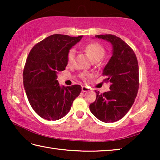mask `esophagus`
Here are the masks:
<instances>
[{
	"label": "esophagus",
	"instance_id": "34e87169",
	"mask_svg": "<svg viewBox=\"0 0 160 160\" xmlns=\"http://www.w3.org/2000/svg\"><path fill=\"white\" fill-rule=\"evenodd\" d=\"M89 90H90V89H89L88 88H87V87H85V86L82 87V91L84 92H88Z\"/></svg>",
	"mask_w": 160,
	"mask_h": 160
}]
</instances>
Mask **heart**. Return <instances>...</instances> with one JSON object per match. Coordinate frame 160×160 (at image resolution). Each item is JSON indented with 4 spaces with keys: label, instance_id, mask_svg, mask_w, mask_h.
I'll return each instance as SVG.
<instances>
[{
    "label": "heart",
    "instance_id": "b5f03b06",
    "mask_svg": "<svg viewBox=\"0 0 160 160\" xmlns=\"http://www.w3.org/2000/svg\"><path fill=\"white\" fill-rule=\"evenodd\" d=\"M82 50L90 56L94 62L99 61L104 57L105 54V50L104 47L95 42L90 43V44L84 46ZM75 56V50L74 48H70L67 53V62L68 64H71L74 60ZM90 76L89 75H84V78Z\"/></svg>",
    "mask_w": 160,
    "mask_h": 160
}]
</instances>
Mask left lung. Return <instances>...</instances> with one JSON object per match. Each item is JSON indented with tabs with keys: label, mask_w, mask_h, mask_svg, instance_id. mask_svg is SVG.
Segmentation results:
<instances>
[{
	"label": "left lung",
	"mask_w": 160,
	"mask_h": 160,
	"mask_svg": "<svg viewBox=\"0 0 160 160\" xmlns=\"http://www.w3.org/2000/svg\"><path fill=\"white\" fill-rule=\"evenodd\" d=\"M95 37L112 44L113 55L102 72L111 85L103 94L95 91L97 98L90 109L99 120L113 123L122 118L133 104L139 88L138 63L133 50L121 38L112 34Z\"/></svg>",
	"instance_id": "1"
}]
</instances>
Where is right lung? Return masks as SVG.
Instances as JSON below:
<instances>
[{"label":"right lung","mask_w":160,"mask_h":160,"mask_svg":"<svg viewBox=\"0 0 160 160\" xmlns=\"http://www.w3.org/2000/svg\"><path fill=\"white\" fill-rule=\"evenodd\" d=\"M82 36L53 34L37 43L27 58L23 70V84L28 101L40 117L48 121L66 116L80 85L61 88L57 73L66 69L67 53Z\"/></svg>","instance_id":"obj_1"}]
</instances>
